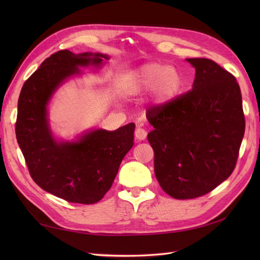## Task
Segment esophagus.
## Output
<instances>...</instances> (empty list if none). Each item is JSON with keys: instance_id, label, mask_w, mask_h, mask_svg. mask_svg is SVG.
Returning <instances> with one entry per match:
<instances>
[{"instance_id": "1", "label": "esophagus", "mask_w": 260, "mask_h": 260, "mask_svg": "<svg viewBox=\"0 0 260 260\" xmlns=\"http://www.w3.org/2000/svg\"><path fill=\"white\" fill-rule=\"evenodd\" d=\"M146 131L144 128H141V127H137L135 131V137L139 141H144L146 139Z\"/></svg>"}]
</instances>
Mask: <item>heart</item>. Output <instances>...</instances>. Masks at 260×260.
<instances>
[{
  "mask_svg": "<svg viewBox=\"0 0 260 260\" xmlns=\"http://www.w3.org/2000/svg\"><path fill=\"white\" fill-rule=\"evenodd\" d=\"M182 86L179 71L159 63H150L131 76L124 84V92L135 95L153 89V101L163 105L173 99Z\"/></svg>",
  "mask_w": 260,
  "mask_h": 260,
  "instance_id": "b5f03b06",
  "label": "heart"
}]
</instances>
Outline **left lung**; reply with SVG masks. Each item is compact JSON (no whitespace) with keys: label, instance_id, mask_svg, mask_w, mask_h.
<instances>
[{"label":"left lung","instance_id":"8db88e82","mask_svg":"<svg viewBox=\"0 0 260 260\" xmlns=\"http://www.w3.org/2000/svg\"><path fill=\"white\" fill-rule=\"evenodd\" d=\"M196 68L192 90L148 109L154 129V172L164 192L179 200L207 194L236 168L245 134L240 87L235 76L206 58Z\"/></svg>","mask_w":260,"mask_h":260}]
</instances>
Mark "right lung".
Returning <instances> with one entry per match:
<instances>
[{
  "instance_id": "obj_1",
  "label": "right lung",
  "mask_w": 260,
  "mask_h": 260,
  "mask_svg": "<svg viewBox=\"0 0 260 260\" xmlns=\"http://www.w3.org/2000/svg\"><path fill=\"white\" fill-rule=\"evenodd\" d=\"M102 53L54 52L22 87L15 134L31 178L45 191L73 203L92 204L110 189L124 156L134 145L135 124L109 132L93 129L75 142H57L48 121L53 92L78 66H99Z\"/></svg>"
}]
</instances>
